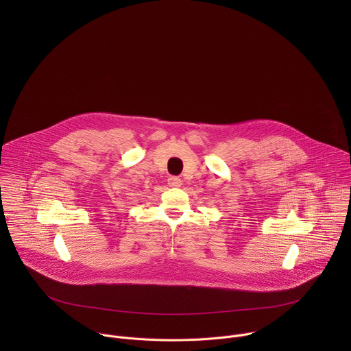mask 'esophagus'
<instances>
[{
	"label": "esophagus",
	"mask_w": 351,
	"mask_h": 351,
	"mask_svg": "<svg viewBox=\"0 0 351 351\" xmlns=\"http://www.w3.org/2000/svg\"><path fill=\"white\" fill-rule=\"evenodd\" d=\"M168 186L169 187H180L182 186V180L179 178H176V176H171L168 179Z\"/></svg>",
	"instance_id": "1"
}]
</instances>
